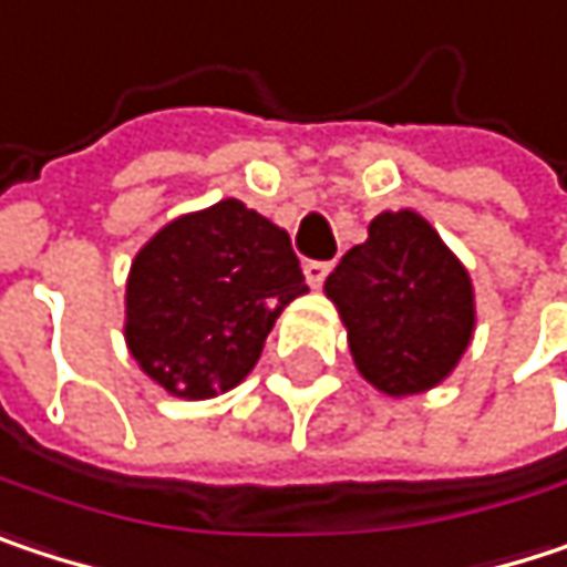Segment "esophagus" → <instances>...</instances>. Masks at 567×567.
<instances>
[{
	"mask_svg": "<svg viewBox=\"0 0 567 567\" xmlns=\"http://www.w3.org/2000/svg\"><path fill=\"white\" fill-rule=\"evenodd\" d=\"M329 267H332V264H326V260H307V264H303L307 284H310V287H322V280H326Z\"/></svg>",
	"mask_w": 567,
	"mask_h": 567,
	"instance_id": "34e87169",
	"label": "esophagus"
}]
</instances>
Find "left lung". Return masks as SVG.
Segmentation results:
<instances>
[{
    "mask_svg": "<svg viewBox=\"0 0 567 567\" xmlns=\"http://www.w3.org/2000/svg\"><path fill=\"white\" fill-rule=\"evenodd\" d=\"M359 375L389 398L437 389L476 329L473 280L427 218L382 212L322 284Z\"/></svg>",
    "mask_w": 567,
    "mask_h": 567,
    "instance_id": "left-lung-1",
    "label": "left lung"
}]
</instances>
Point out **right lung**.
<instances>
[{"instance_id": "right-lung-1", "label": "right lung", "mask_w": 567, "mask_h": 567, "mask_svg": "<svg viewBox=\"0 0 567 567\" xmlns=\"http://www.w3.org/2000/svg\"><path fill=\"white\" fill-rule=\"evenodd\" d=\"M307 290L290 235L221 198L136 250L123 339L159 389L205 401L248 379L277 317Z\"/></svg>"}]
</instances>
